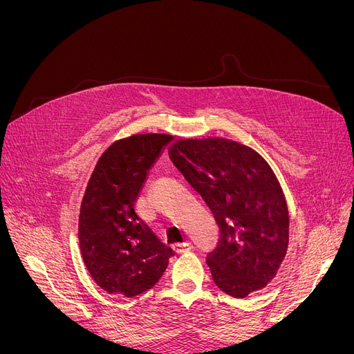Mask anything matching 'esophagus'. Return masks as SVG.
I'll list each match as a JSON object with an SVG mask.
<instances>
[{
  "label": "esophagus",
  "instance_id": "34e87169",
  "mask_svg": "<svg viewBox=\"0 0 354 354\" xmlns=\"http://www.w3.org/2000/svg\"><path fill=\"white\" fill-rule=\"evenodd\" d=\"M174 251L176 252H178V254H181V252H187V251H190L192 248H194V245H192V242H185V243H176L174 246Z\"/></svg>",
  "mask_w": 354,
  "mask_h": 354
}]
</instances>
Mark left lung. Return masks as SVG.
I'll return each mask as SVG.
<instances>
[{
    "instance_id": "1",
    "label": "left lung",
    "mask_w": 354,
    "mask_h": 354,
    "mask_svg": "<svg viewBox=\"0 0 354 354\" xmlns=\"http://www.w3.org/2000/svg\"><path fill=\"white\" fill-rule=\"evenodd\" d=\"M168 153L220 227L217 248L207 257L214 282L234 298L267 286L289 242L286 199L269 162L223 137L177 138Z\"/></svg>"
}]
</instances>
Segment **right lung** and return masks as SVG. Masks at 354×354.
I'll use <instances>...</instances> for the list:
<instances>
[{"instance_id":"obj_1","label":"right lung","mask_w":354,"mask_h":354,"mask_svg":"<svg viewBox=\"0 0 354 354\" xmlns=\"http://www.w3.org/2000/svg\"><path fill=\"white\" fill-rule=\"evenodd\" d=\"M173 140L171 134H133L99 158L85 187L78 239L93 281L109 294H142L164 274L173 250L158 239L136 211L147 169Z\"/></svg>"}]
</instances>
